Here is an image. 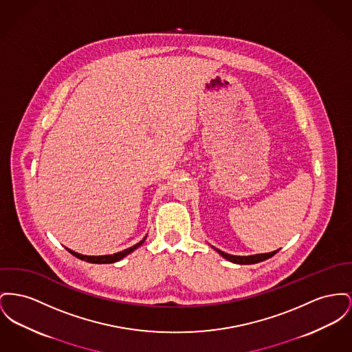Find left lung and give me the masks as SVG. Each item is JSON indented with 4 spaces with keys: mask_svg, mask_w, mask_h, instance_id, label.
I'll use <instances>...</instances> for the list:
<instances>
[{
    "mask_svg": "<svg viewBox=\"0 0 352 352\" xmlns=\"http://www.w3.org/2000/svg\"><path fill=\"white\" fill-rule=\"evenodd\" d=\"M215 251H218L225 259H228L232 263H236V265H254V263H259V262H263L266 259L271 258L272 255H275L278 252L276 251H272V252H266V254H255V255H248V256H238V255H231L228 252H223L218 248H215Z\"/></svg>",
    "mask_w": 352,
    "mask_h": 352,
    "instance_id": "left-lung-1",
    "label": "left lung"
}]
</instances>
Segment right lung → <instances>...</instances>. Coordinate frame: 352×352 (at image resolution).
I'll return each mask as SVG.
<instances>
[{
    "label": "right lung",
    "mask_w": 352,
    "mask_h": 352,
    "mask_svg": "<svg viewBox=\"0 0 352 352\" xmlns=\"http://www.w3.org/2000/svg\"><path fill=\"white\" fill-rule=\"evenodd\" d=\"M145 239L146 236L141 242H138L137 245H134V246H131V248H126L124 251H120V252H116V254H111V255H101V256H87V255L78 254V252H76V251H73V250H69V248H66V250H67L70 254H73L76 258L81 259V261H86V262H89V263H100V265L104 263H104H114V262L121 261L126 255H129L130 252H133L135 248H140V246L145 242Z\"/></svg>",
    "instance_id": "add662e5"
}]
</instances>
